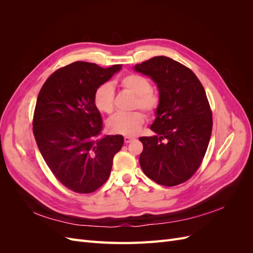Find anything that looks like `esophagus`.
<instances>
[{
    "mask_svg": "<svg viewBox=\"0 0 253 253\" xmlns=\"http://www.w3.org/2000/svg\"><path fill=\"white\" fill-rule=\"evenodd\" d=\"M134 138H133V137H129V136H126L125 137V142L126 143H128V142H131L132 140H133Z\"/></svg>",
    "mask_w": 253,
    "mask_h": 253,
    "instance_id": "34e87169",
    "label": "esophagus"
}]
</instances>
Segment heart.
I'll use <instances>...</instances> for the list:
<instances>
[{"label":"heart","mask_w":253,"mask_h":253,"mask_svg":"<svg viewBox=\"0 0 253 253\" xmlns=\"http://www.w3.org/2000/svg\"><path fill=\"white\" fill-rule=\"evenodd\" d=\"M120 86L136 96L134 109L139 108L148 113L155 112L159 104V98L152 91L151 82L137 74H128L120 80ZM94 103L98 111L111 114L115 108V93L110 83L102 84L94 94ZM145 121L144 114L135 111L128 114H116L112 116L106 126L112 133L124 136H134L140 131Z\"/></svg>","instance_id":"obj_1"}]
</instances>
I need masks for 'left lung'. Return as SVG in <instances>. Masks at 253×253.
<instances>
[{
  "mask_svg": "<svg viewBox=\"0 0 253 253\" xmlns=\"http://www.w3.org/2000/svg\"><path fill=\"white\" fill-rule=\"evenodd\" d=\"M134 71L150 77L159 91L150 126L155 135L139 138L140 167L159 185H179L200 168L210 141L213 122L206 91L192 71L165 56L136 64Z\"/></svg>",
  "mask_w": 253,
  "mask_h": 253,
  "instance_id": "8db88e82",
  "label": "left lung"
}]
</instances>
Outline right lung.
<instances>
[{
  "mask_svg": "<svg viewBox=\"0 0 253 253\" xmlns=\"http://www.w3.org/2000/svg\"><path fill=\"white\" fill-rule=\"evenodd\" d=\"M77 61L56 71L37 99L33 131L38 148L56 178L77 193L100 188L111 174L121 135L100 137L101 115L95 90L121 70Z\"/></svg>",
  "mask_w": 253,
  "mask_h": 253,
  "instance_id": "obj_1",
  "label": "right lung"
}]
</instances>
